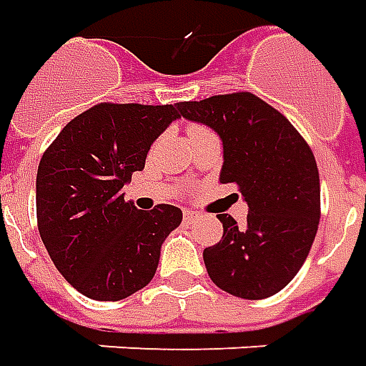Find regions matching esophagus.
I'll use <instances>...</instances> for the list:
<instances>
[{
    "instance_id": "34e87169",
    "label": "esophagus",
    "mask_w": 366,
    "mask_h": 366,
    "mask_svg": "<svg viewBox=\"0 0 366 366\" xmlns=\"http://www.w3.org/2000/svg\"><path fill=\"white\" fill-rule=\"evenodd\" d=\"M184 220H186V222H194V220H196V218H198V214H196V212H192V210H184Z\"/></svg>"
}]
</instances>
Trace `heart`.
Listing matches in <instances>:
<instances>
[{
  "label": "heart",
  "instance_id": "b5f03b06",
  "mask_svg": "<svg viewBox=\"0 0 366 366\" xmlns=\"http://www.w3.org/2000/svg\"><path fill=\"white\" fill-rule=\"evenodd\" d=\"M204 126H190V128H188V134H192V132H196V130H202Z\"/></svg>",
  "mask_w": 366,
  "mask_h": 366
}]
</instances>
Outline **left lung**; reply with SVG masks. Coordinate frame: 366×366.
Here are the masks:
<instances>
[{"instance_id": "obj_1", "label": "left lung", "mask_w": 366, "mask_h": 366, "mask_svg": "<svg viewBox=\"0 0 366 366\" xmlns=\"http://www.w3.org/2000/svg\"><path fill=\"white\" fill-rule=\"evenodd\" d=\"M180 116L218 132L224 144L220 182L234 184L248 204L246 226L228 214L222 240L204 248L216 287L232 297H272L297 277L320 220L315 154L290 122L250 92L180 102Z\"/></svg>"}]
</instances>
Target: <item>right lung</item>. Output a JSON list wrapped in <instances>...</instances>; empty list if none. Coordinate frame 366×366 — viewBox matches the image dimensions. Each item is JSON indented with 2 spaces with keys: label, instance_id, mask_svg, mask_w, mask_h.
I'll return each mask as SVG.
<instances>
[{
  "label": "right lung",
  "instance_id": "right-lung-1",
  "mask_svg": "<svg viewBox=\"0 0 366 366\" xmlns=\"http://www.w3.org/2000/svg\"><path fill=\"white\" fill-rule=\"evenodd\" d=\"M180 118L178 104L102 102L64 126L44 152L36 180L39 236L78 292L122 300L150 282L164 238L182 210H138L124 184L144 170L152 142Z\"/></svg>",
  "mask_w": 366,
  "mask_h": 366
}]
</instances>
